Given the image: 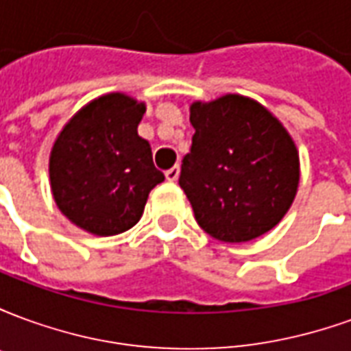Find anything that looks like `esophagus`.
Masks as SVG:
<instances>
[{
    "label": "esophagus",
    "mask_w": 351,
    "mask_h": 351,
    "mask_svg": "<svg viewBox=\"0 0 351 351\" xmlns=\"http://www.w3.org/2000/svg\"><path fill=\"white\" fill-rule=\"evenodd\" d=\"M178 175H180V167H178V165L165 171V176H167V180H171V182H175L176 178H178Z\"/></svg>",
    "instance_id": "esophagus-1"
}]
</instances>
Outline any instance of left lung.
Here are the masks:
<instances>
[{
  "mask_svg": "<svg viewBox=\"0 0 351 351\" xmlns=\"http://www.w3.org/2000/svg\"><path fill=\"white\" fill-rule=\"evenodd\" d=\"M193 125L178 184L203 231L248 243L278 223L299 186L293 138L258 101L228 93L190 107Z\"/></svg>",
  "mask_w": 351,
  "mask_h": 351,
  "instance_id": "8db88e82",
  "label": "left lung"
}]
</instances>
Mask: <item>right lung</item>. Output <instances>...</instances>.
<instances>
[{
	"label": "right lung",
	"mask_w": 351,
	"mask_h": 351,
	"mask_svg": "<svg viewBox=\"0 0 351 351\" xmlns=\"http://www.w3.org/2000/svg\"><path fill=\"white\" fill-rule=\"evenodd\" d=\"M145 103L107 93L65 123L52 146L50 188L58 208L88 233L118 235L143 216L148 193L165 180L138 137Z\"/></svg>",
	"instance_id": "right-lung-1"
}]
</instances>
